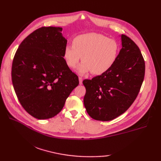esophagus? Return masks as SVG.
I'll list each match as a JSON object with an SVG mask.
<instances>
[{
  "label": "esophagus",
  "instance_id": "34e87169",
  "mask_svg": "<svg viewBox=\"0 0 161 161\" xmlns=\"http://www.w3.org/2000/svg\"><path fill=\"white\" fill-rule=\"evenodd\" d=\"M82 81H83L82 77H79V81H80V84H82Z\"/></svg>",
  "mask_w": 161,
  "mask_h": 161
}]
</instances>
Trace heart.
Instances as JSON below:
<instances>
[{
  "instance_id": "obj_1",
  "label": "heart",
  "mask_w": 161,
  "mask_h": 161,
  "mask_svg": "<svg viewBox=\"0 0 161 161\" xmlns=\"http://www.w3.org/2000/svg\"><path fill=\"white\" fill-rule=\"evenodd\" d=\"M119 52L118 43L115 40L98 33H87L73 39V45L65 47L64 57L68 66L77 68L80 75L91 71L93 75H102L114 64Z\"/></svg>"
}]
</instances>
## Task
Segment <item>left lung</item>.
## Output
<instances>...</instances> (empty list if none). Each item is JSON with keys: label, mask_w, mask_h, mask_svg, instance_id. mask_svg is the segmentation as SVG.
<instances>
[{"label": "left lung", "mask_w": 161, "mask_h": 161, "mask_svg": "<svg viewBox=\"0 0 161 161\" xmlns=\"http://www.w3.org/2000/svg\"><path fill=\"white\" fill-rule=\"evenodd\" d=\"M122 48L113 66L106 73L85 80L84 107L96 120L109 121L127 110L137 97L144 80L145 60L138 46L121 35Z\"/></svg>", "instance_id": "8db88e82"}]
</instances>
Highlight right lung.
<instances>
[{
	"mask_svg": "<svg viewBox=\"0 0 161 161\" xmlns=\"http://www.w3.org/2000/svg\"><path fill=\"white\" fill-rule=\"evenodd\" d=\"M59 27H42L24 39L14 57L12 80L23 108L34 118H53L79 84L64 58L67 40Z\"/></svg>",
	"mask_w": 161,
	"mask_h": 161,
	"instance_id": "right-lung-1",
	"label": "right lung"
}]
</instances>
